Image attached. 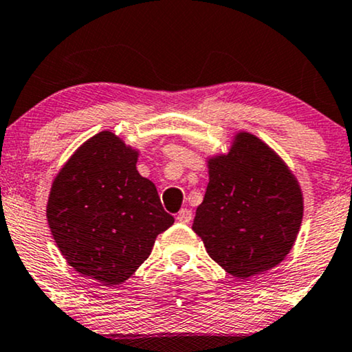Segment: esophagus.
I'll return each instance as SVG.
<instances>
[{
	"mask_svg": "<svg viewBox=\"0 0 352 352\" xmlns=\"http://www.w3.org/2000/svg\"><path fill=\"white\" fill-rule=\"evenodd\" d=\"M176 219L179 221V223H182V224H189L190 221H192V211L189 208H182L179 213H177Z\"/></svg>",
	"mask_w": 352,
	"mask_h": 352,
	"instance_id": "34e87169",
	"label": "esophagus"
}]
</instances>
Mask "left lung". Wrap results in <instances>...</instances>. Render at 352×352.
<instances>
[{"label": "left lung", "instance_id": "1", "mask_svg": "<svg viewBox=\"0 0 352 352\" xmlns=\"http://www.w3.org/2000/svg\"><path fill=\"white\" fill-rule=\"evenodd\" d=\"M210 182L192 224L210 258L248 278L290 253L302 219L295 176L261 139L239 133L228 155L208 162Z\"/></svg>", "mask_w": 352, "mask_h": 352}]
</instances>
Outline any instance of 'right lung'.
<instances>
[{"mask_svg": "<svg viewBox=\"0 0 352 352\" xmlns=\"http://www.w3.org/2000/svg\"><path fill=\"white\" fill-rule=\"evenodd\" d=\"M136 162L138 152L115 134H96L65 163L47 200V223L67 263L107 287L131 277L175 223Z\"/></svg>", "mask_w": 352, "mask_h": 352, "instance_id": "right-lung-1", "label": "right lung"}]
</instances>
